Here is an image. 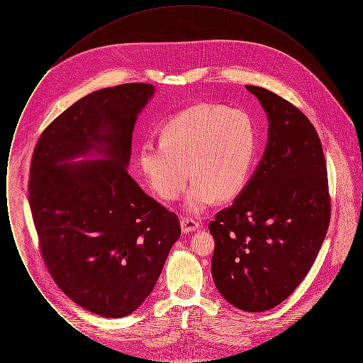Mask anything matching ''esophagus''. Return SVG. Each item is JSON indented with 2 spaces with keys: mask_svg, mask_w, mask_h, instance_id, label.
I'll return each instance as SVG.
<instances>
[{
  "mask_svg": "<svg viewBox=\"0 0 363 363\" xmlns=\"http://www.w3.org/2000/svg\"><path fill=\"white\" fill-rule=\"evenodd\" d=\"M200 223L191 218H186V216H182L181 218V228L184 233H190V231H194L199 228Z\"/></svg>",
  "mask_w": 363,
  "mask_h": 363,
  "instance_id": "34e87169",
  "label": "esophagus"
}]
</instances>
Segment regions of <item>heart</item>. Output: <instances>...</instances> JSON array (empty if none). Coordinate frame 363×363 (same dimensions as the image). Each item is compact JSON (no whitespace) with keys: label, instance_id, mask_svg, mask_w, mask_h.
<instances>
[{"label":"heart","instance_id":"b5f03b06","mask_svg":"<svg viewBox=\"0 0 363 363\" xmlns=\"http://www.w3.org/2000/svg\"><path fill=\"white\" fill-rule=\"evenodd\" d=\"M256 147V123L247 111L196 104L163 123L159 143L140 145L138 163L148 186L167 201L179 197L190 172L193 184L185 207L199 213L218 197L231 200L240 194Z\"/></svg>","mask_w":363,"mask_h":363}]
</instances>
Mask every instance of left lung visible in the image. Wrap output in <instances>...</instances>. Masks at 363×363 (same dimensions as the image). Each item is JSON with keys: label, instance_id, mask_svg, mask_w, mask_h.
<instances>
[{"label": "left lung", "instance_id": "obj_1", "mask_svg": "<svg viewBox=\"0 0 363 363\" xmlns=\"http://www.w3.org/2000/svg\"><path fill=\"white\" fill-rule=\"evenodd\" d=\"M269 120L256 172L208 228L212 277L233 306L269 311L311 269L327 235L330 197L321 140L309 118L272 91L246 86Z\"/></svg>", "mask_w": 363, "mask_h": 363}]
</instances>
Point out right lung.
Here are the masks:
<instances>
[{
	"instance_id": "obj_1",
	"label": "right lung",
	"mask_w": 363,
	"mask_h": 363,
	"mask_svg": "<svg viewBox=\"0 0 363 363\" xmlns=\"http://www.w3.org/2000/svg\"><path fill=\"white\" fill-rule=\"evenodd\" d=\"M152 94L128 83L86 95L42 132L31 159L28 201L48 271L73 302L108 318L144 302L181 235L178 216L126 170ZM94 150L105 159L62 163Z\"/></svg>"
}]
</instances>
